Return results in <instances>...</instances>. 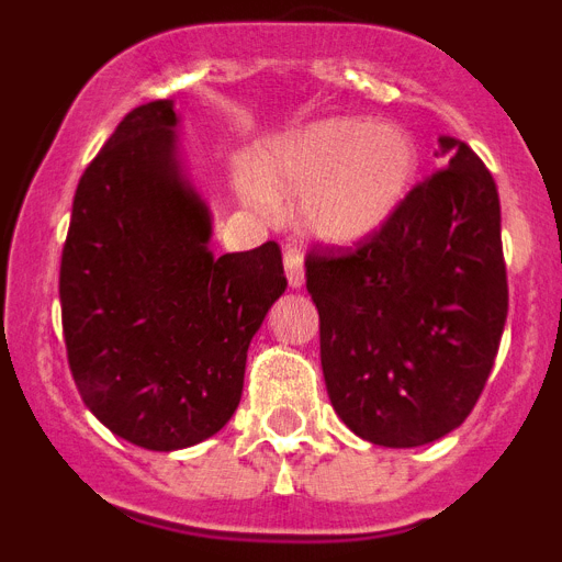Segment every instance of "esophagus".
<instances>
[{"label": "esophagus", "mask_w": 562, "mask_h": 562, "mask_svg": "<svg viewBox=\"0 0 562 562\" xmlns=\"http://www.w3.org/2000/svg\"><path fill=\"white\" fill-rule=\"evenodd\" d=\"M284 270H286V281H290L292 290L304 286V252H301V247H286Z\"/></svg>", "instance_id": "34e87169"}]
</instances>
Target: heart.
<instances>
[{"instance_id": "b5f03b06", "label": "heart", "mask_w": 562, "mask_h": 562, "mask_svg": "<svg viewBox=\"0 0 562 562\" xmlns=\"http://www.w3.org/2000/svg\"><path fill=\"white\" fill-rule=\"evenodd\" d=\"M419 151L396 123L326 117L278 137L250 166L245 196L256 211L301 200V222L331 245L374 236L416 180Z\"/></svg>"}]
</instances>
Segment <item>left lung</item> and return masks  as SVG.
<instances>
[{
	"label": "left lung",
	"instance_id": "8db88e82",
	"mask_svg": "<svg viewBox=\"0 0 562 562\" xmlns=\"http://www.w3.org/2000/svg\"><path fill=\"white\" fill-rule=\"evenodd\" d=\"M448 168L414 186L357 247H312L329 400L360 439L419 448L475 408L504 335L509 290L493 173L456 137Z\"/></svg>",
	"mask_w": 562,
	"mask_h": 562
}]
</instances>
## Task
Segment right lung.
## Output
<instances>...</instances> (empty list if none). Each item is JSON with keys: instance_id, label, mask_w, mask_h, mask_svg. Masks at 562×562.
<instances>
[{"instance_id": "1", "label": "right lung", "mask_w": 562, "mask_h": 562, "mask_svg": "<svg viewBox=\"0 0 562 562\" xmlns=\"http://www.w3.org/2000/svg\"><path fill=\"white\" fill-rule=\"evenodd\" d=\"M173 126L171 101L117 123L78 182L58 276L78 394L114 436L160 453L225 428L252 335L286 290L276 241L207 250L211 213Z\"/></svg>"}]
</instances>
